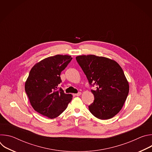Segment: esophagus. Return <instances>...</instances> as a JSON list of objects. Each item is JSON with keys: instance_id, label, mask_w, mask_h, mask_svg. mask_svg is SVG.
Here are the masks:
<instances>
[{"instance_id": "34e87169", "label": "esophagus", "mask_w": 152, "mask_h": 152, "mask_svg": "<svg viewBox=\"0 0 152 152\" xmlns=\"http://www.w3.org/2000/svg\"><path fill=\"white\" fill-rule=\"evenodd\" d=\"M81 94H82V93L79 92V93H77V94H75V95L76 96H80Z\"/></svg>"}]
</instances>
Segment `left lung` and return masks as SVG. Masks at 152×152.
Masks as SVG:
<instances>
[{"mask_svg": "<svg viewBox=\"0 0 152 152\" xmlns=\"http://www.w3.org/2000/svg\"><path fill=\"white\" fill-rule=\"evenodd\" d=\"M76 59L90 84L97 86L91 90L94 100L89 111L100 120L114 117L121 110L129 91L123 69L115 61L106 57L88 55Z\"/></svg>", "mask_w": 152, "mask_h": 152, "instance_id": "obj_1", "label": "left lung"}]
</instances>
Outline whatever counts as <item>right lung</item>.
<instances>
[{"label": "right lung", "instance_id": "right-lung-1", "mask_svg": "<svg viewBox=\"0 0 152 152\" xmlns=\"http://www.w3.org/2000/svg\"><path fill=\"white\" fill-rule=\"evenodd\" d=\"M69 55H56L36 63L25 82V89L34 110L53 119L66 110L73 96L64 93L58 85L61 73L72 59Z\"/></svg>", "mask_w": 152, "mask_h": 152}]
</instances>
